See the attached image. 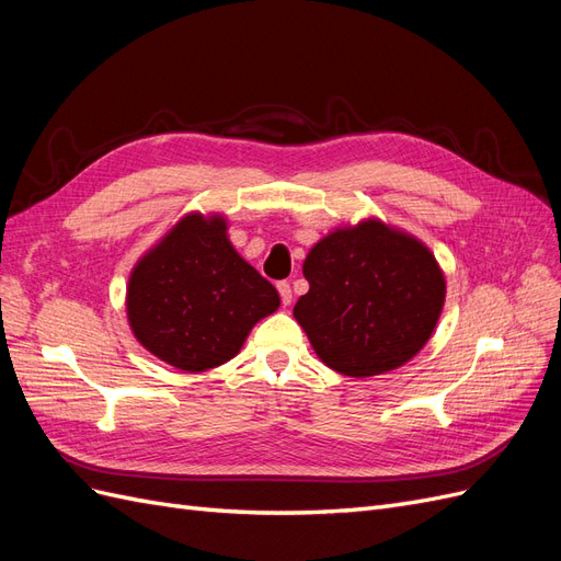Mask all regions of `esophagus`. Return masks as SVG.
Segmentation results:
<instances>
[{
    "mask_svg": "<svg viewBox=\"0 0 561 561\" xmlns=\"http://www.w3.org/2000/svg\"><path fill=\"white\" fill-rule=\"evenodd\" d=\"M276 287H278V295H280V301L285 304V307H287V304H290L293 301V287H290V283H287V280H278L276 283Z\"/></svg>",
    "mask_w": 561,
    "mask_h": 561,
    "instance_id": "34e87169",
    "label": "esophagus"
}]
</instances>
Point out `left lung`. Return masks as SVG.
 <instances>
[{
	"instance_id": "1",
	"label": "left lung",
	"mask_w": 561,
	"mask_h": 561,
	"mask_svg": "<svg viewBox=\"0 0 561 561\" xmlns=\"http://www.w3.org/2000/svg\"><path fill=\"white\" fill-rule=\"evenodd\" d=\"M304 278L309 293L295 318L318 358L346 377H375L414 358L445 304L431 250L377 219L316 243Z\"/></svg>"
}]
</instances>
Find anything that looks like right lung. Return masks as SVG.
<instances>
[{"mask_svg":"<svg viewBox=\"0 0 561 561\" xmlns=\"http://www.w3.org/2000/svg\"><path fill=\"white\" fill-rule=\"evenodd\" d=\"M126 304L147 351L178 369L203 371L231 360L280 297L233 250L222 217L186 215L133 268Z\"/></svg>","mask_w":561,"mask_h":561,"instance_id":"right-lung-1","label":"right lung"}]
</instances>
